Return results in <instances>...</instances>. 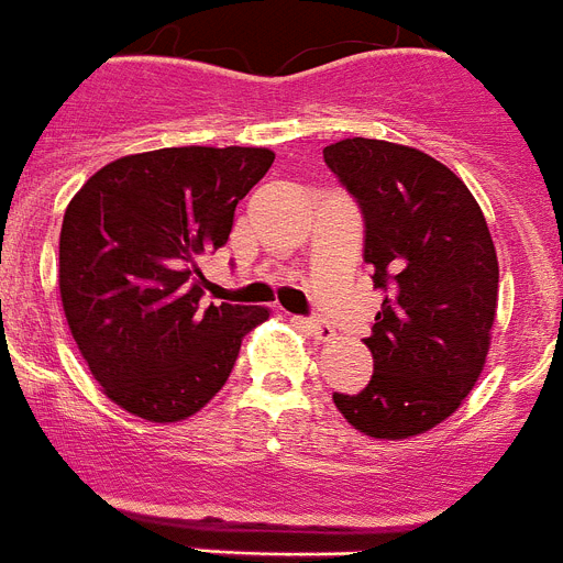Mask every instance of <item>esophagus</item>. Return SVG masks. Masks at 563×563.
<instances>
[{
    "label": "esophagus",
    "mask_w": 563,
    "mask_h": 563,
    "mask_svg": "<svg viewBox=\"0 0 563 563\" xmlns=\"http://www.w3.org/2000/svg\"><path fill=\"white\" fill-rule=\"evenodd\" d=\"M301 324H305V330L310 335H316V339L319 341H330L335 335V330H333V324H330V321H324V319H301Z\"/></svg>",
    "instance_id": "34e87169"
}]
</instances>
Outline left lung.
Masks as SVG:
<instances>
[{
  "mask_svg": "<svg viewBox=\"0 0 563 563\" xmlns=\"http://www.w3.org/2000/svg\"><path fill=\"white\" fill-rule=\"evenodd\" d=\"M324 162L364 219V262L384 292L373 376L333 393L373 439H410L453 416L484 369L496 321L498 258L484 213L450 167L405 144L344 139Z\"/></svg>",
  "mask_w": 563,
  "mask_h": 563,
  "instance_id": "1",
  "label": "left lung"
}]
</instances>
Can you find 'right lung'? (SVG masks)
<instances>
[{"mask_svg":"<svg viewBox=\"0 0 563 563\" xmlns=\"http://www.w3.org/2000/svg\"><path fill=\"white\" fill-rule=\"evenodd\" d=\"M267 147H162L93 173L67 205L59 290L67 328L110 401L181 421L228 382L264 307L201 305L199 258L224 247Z\"/></svg>","mask_w":563,"mask_h":563,"instance_id":"add662e5","label":"right lung"}]
</instances>
